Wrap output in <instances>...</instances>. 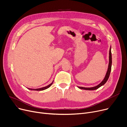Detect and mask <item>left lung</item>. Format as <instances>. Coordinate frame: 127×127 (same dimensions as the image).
<instances>
[{
  "label": "left lung",
  "mask_w": 127,
  "mask_h": 127,
  "mask_svg": "<svg viewBox=\"0 0 127 127\" xmlns=\"http://www.w3.org/2000/svg\"><path fill=\"white\" fill-rule=\"evenodd\" d=\"M111 66H112V53H111V46L110 47V51H109V65H108V68L107 70V71H106V73L105 74V76L103 79V80L98 85L94 86V87H92V88H84V87H81V86H78L77 87L80 89H82V90H95L99 88L100 87H101V86L103 85L106 81H108V80L109 78L110 74V72L111 70Z\"/></svg>",
  "instance_id": "left-lung-1"
}]
</instances>
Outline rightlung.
<instances>
[{
  "mask_svg": "<svg viewBox=\"0 0 127 127\" xmlns=\"http://www.w3.org/2000/svg\"><path fill=\"white\" fill-rule=\"evenodd\" d=\"M53 81L50 84H49L48 85H47V86H45V87H43V88H39V89H30V88H28L29 90H33V91H43V90H46V89H48V88H49L50 86L52 84V83H53Z\"/></svg>",
  "mask_w": 127,
  "mask_h": 127,
  "instance_id": "obj_1",
  "label": "right lung"
}]
</instances>
